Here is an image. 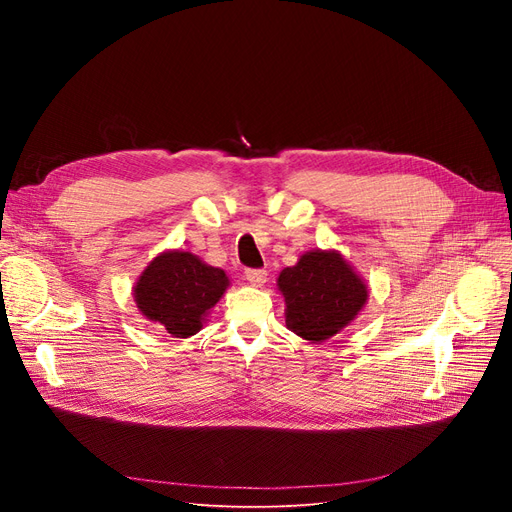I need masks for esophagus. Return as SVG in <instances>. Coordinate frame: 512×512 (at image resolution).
I'll return each mask as SVG.
<instances>
[{
	"instance_id": "esophagus-1",
	"label": "esophagus",
	"mask_w": 512,
	"mask_h": 512,
	"mask_svg": "<svg viewBox=\"0 0 512 512\" xmlns=\"http://www.w3.org/2000/svg\"><path fill=\"white\" fill-rule=\"evenodd\" d=\"M245 280L254 286H262L267 282V271L265 269H245Z\"/></svg>"
}]
</instances>
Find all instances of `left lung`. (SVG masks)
Segmentation results:
<instances>
[{
  "mask_svg": "<svg viewBox=\"0 0 512 512\" xmlns=\"http://www.w3.org/2000/svg\"><path fill=\"white\" fill-rule=\"evenodd\" d=\"M277 286L286 299V327L314 344L342 331L367 301V286L337 252L303 254Z\"/></svg>",
  "mask_w": 512,
  "mask_h": 512,
  "instance_id": "8db88e82",
  "label": "left lung"
}]
</instances>
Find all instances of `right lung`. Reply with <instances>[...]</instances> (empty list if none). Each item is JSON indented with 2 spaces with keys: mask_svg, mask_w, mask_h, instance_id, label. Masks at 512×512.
<instances>
[{
  "mask_svg": "<svg viewBox=\"0 0 512 512\" xmlns=\"http://www.w3.org/2000/svg\"><path fill=\"white\" fill-rule=\"evenodd\" d=\"M222 269L205 265L190 252L158 256L134 286V299L143 316L175 337H190L203 329L209 309L226 292Z\"/></svg>",
  "mask_w": 512,
  "mask_h": 512,
  "instance_id": "right-lung-1",
  "label": "right lung"
}]
</instances>
